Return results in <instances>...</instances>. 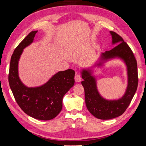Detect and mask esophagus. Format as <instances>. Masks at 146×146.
<instances>
[{
  "label": "esophagus",
  "instance_id": "esophagus-1",
  "mask_svg": "<svg viewBox=\"0 0 146 146\" xmlns=\"http://www.w3.org/2000/svg\"><path fill=\"white\" fill-rule=\"evenodd\" d=\"M75 82H78V83H79V82H81V80H82V77H81V75H80L79 73H76L75 74Z\"/></svg>",
  "mask_w": 146,
  "mask_h": 146
}]
</instances>
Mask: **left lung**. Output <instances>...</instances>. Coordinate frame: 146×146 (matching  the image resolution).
I'll use <instances>...</instances> for the list:
<instances>
[{
  "label": "left lung",
  "mask_w": 146,
  "mask_h": 146,
  "mask_svg": "<svg viewBox=\"0 0 146 146\" xmlns=\"http://www.w3.org/2000/svg\"><path fill=\"white\" fill-rule=\"evenodd\" d=\"M112 36V43L116 46L102 54V60L115 57L122 58L127 67L128 86L125 94L117 100H107L102 98L97 89L96 81L89 70L82 71V85L85 90V103L87 109L93 115L102 120H108L122 115L131 102L138 85L137 61L128 44L122 37L113 31L110 32ZM98 65H101V63Z\"/></svg>",
  "instance_id": "8db88e82"
}]
</instances>
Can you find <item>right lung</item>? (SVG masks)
I'll return each instance as SVG.
<instances>
[{"label": "right lung", "instance_id": "obj_1", "mask_svg": "<svg viewBox=\"0 0 146 146\" xmlns=\"http://www.w3.org/2000/svg\"><path fill=\"white\" fill-rule=\"evenodd\" d=\"M38 31L31 32L12 54L9 73V83L15 101L24 112L36 119L49 120L60 112L63 96L75 83V71H59L39 87L28 88L18 76V62L23 49L33 41Z\"/></svg>", "mask_w": 146, "mask_h": 146}]
</instances>
